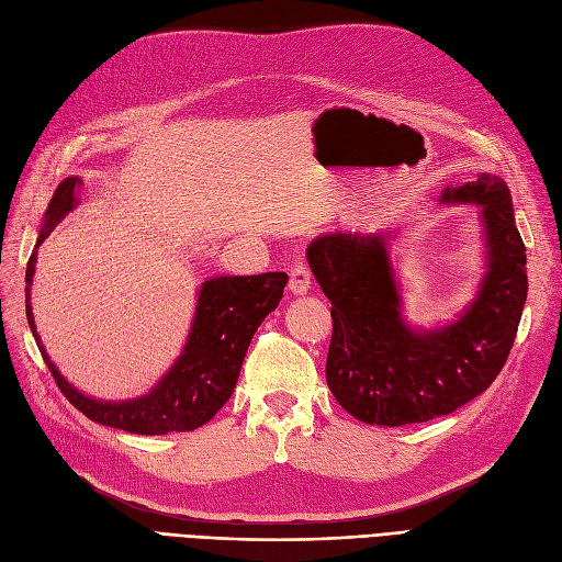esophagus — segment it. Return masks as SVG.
<instances>
[{
    "label": "esophagus",
    "mask_w": 562,
    "mask_h": 562,
    "mask_svg": "<svg viewBox=\"0 0 562 562\" xmlns=\"http://www.w3.org/2000/svg\"><path fill=\"white\" fill-rule=\"evenodd\" d=\"M310 288H312V277H310L307 265L295 262L291 269V279H288V291H291V295H307Z\"/></svg>",
    "instance_id": "34e87169"
}]
</instances>
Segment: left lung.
Wrapping results in <instances>:
<instances>
[{"instance_id":"left-lung-1","label":"left lung","mask_w":562,"mask_h":562,"mask_svg":"<svg viewBox=\"0 0 562 562\" xmlns=\"http://www.w3.org/2000/svg\"><path fill=\"white\" fill-rule=\"evenodd\" d=\"M440 201L479 203L487 250L479 293L448 326L419 330L403 318L391 236L330 232L307 248L333 304L326 380L337 403L366 424L403 427L450 415L495 382L514 347L527 300V258L512 192L502 178L481 173L448 187Z\"/></svg>"}]
</instances>
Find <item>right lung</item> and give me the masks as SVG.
Masks as SVG:
<instances>
[{"label": "right lung", "instance_id": "right-lung-1", "mask_svg": "<svg viewBox=\"0 0 562 562\" xmlns=\"http://www.w3.org/2000/svg\"><path fill=\"white\" fill-rule=\"evenodd\" d=\"M79 178H65L50 196L35 250L25 269V314L30 330L42 351L46 368L54 375L63 396L81 415L124 429L131 434L161 436L171 431H194L223 407L239 380L241 363L255 330L267 314L279 307L288 274L267 271L255 277H213L203 281L196 297V312L182 353L149 394L133 401H98L81 394L67 382L56 363L48 359L35 328L30 304V285L37 265V248L60 220L79 206Z\"/></svg>", "mask_w": 562, "mask_h": 562}]
</instances>
